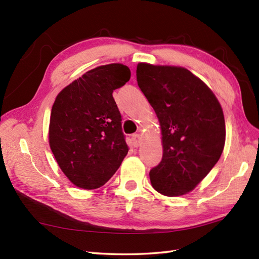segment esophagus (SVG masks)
I'll list each match as a JSON object with an SVG mask.
<instances>
[{
  "mask_svg": "<svg viewBox=\"0 0 259 259\" xmlns=\"http://www.w3.org/2000/svg\"><path fill=\"white\" fill-rule=\"evenodd\" d=\"M133 141H134V145L136 147H138L140 145V142H141V137L138 134L133 135Z\"/></svg>",
  "mask_w": 259,
  "mask_h": 259,
  "instance_id": "1",
  "label": "esophagus"
}]
</instances>
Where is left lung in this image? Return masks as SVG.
Listing matches in <instances>:
<instances>
[{
  "label": "left lung",
  "instance_id": "obj_1",
  "mask_svg": "<svg viewBox=\"0 0 259 259\" xmlns=\"http://www.w3.org/2000/svg\"><path fill=\"white\" fill-rule=\"evenodd\" d=\"M137 82L161 126L163 153L149 172L151 185L164 196L185 195L223 153L226 128L221 103L185 68L139 63Z\"/></svg>",
  "mask_w": 259,
  "mask_h": 259
}]
</instances>
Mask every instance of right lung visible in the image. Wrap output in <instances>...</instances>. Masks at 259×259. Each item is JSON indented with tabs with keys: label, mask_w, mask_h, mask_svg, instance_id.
I'll use <instances>...</instances> for the list:
<instances>
[{
	"label": "right lung",
	"mask_w": 259,
	"mask_h": 259,
	"mask_svg": "<svg viewBox=\"0 0 259 259\" xmlns=\"http://www.w3.org/2000/svg\"><path fill=\"white\" fill-rule=\"evenodd\" d=\"M130 75L126 65H101L65 87L53 103L50 148L63 174L82 189L103 186L128 153L112 92Z\"/></svg>",
	"instance_id": "obj_1"
}]
</instances>
